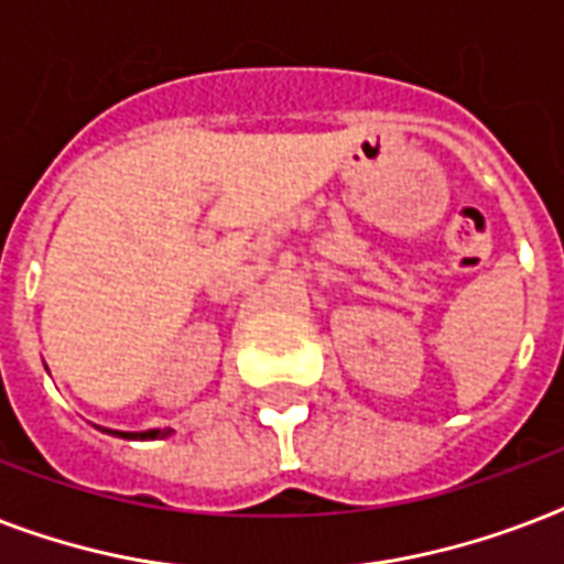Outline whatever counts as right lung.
I'll return each mask as SVG.
<instances>
[{"mask_svg":"<svg viewBox=\"0 0 564 564\" xmlns=\"http://www.w3.org/2000/svg\"><path fill=\"white\" fill-rule=\"evenodd\" d=\"M108 433H113V436H122V438H163L170 436L172 430H149V433H117V430H108Z\"/></svg>","mask_w":564,"mask_h":564,"instance_id":"add662e5","label":"right lung"}]
</instances>
